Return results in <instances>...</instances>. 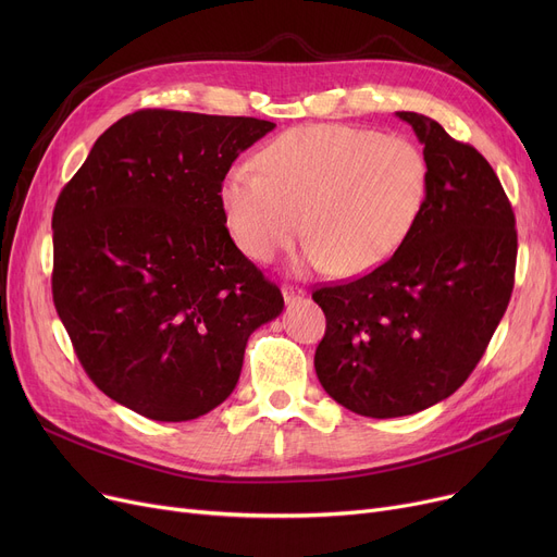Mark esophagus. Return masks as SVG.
I'll list each match as a JSON object with an SVG mask.
<instances>
[{
	"instance_id": "esophagus-1",
	"label": "esophagus",
	"mask_w": 557,
	"mask_h": 557,
	"mask_svg": "<svg viewBox=\"0 0 557 557\" xmlns=\"http://www.w3.org/2000/svg\"><path fill=\"white\" fill-rule=\"evenodd\" d=\"M282 296H284V302H286V305H296V302L302 300L307 294H305L302 288H298V286L284 284V286H282Z\"/></svg>"
}]
</instances>
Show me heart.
I'll return each mask as SVG.
<instances>
[{"label":"heart","mask_w":557,"mask_h":557,"mask_svg":"<svg viewBox=\"0 0 557 557\" xmlns=\"http://www.w3.org/2000/svg\"><path fill=\"white\" fill-rule=\"evenodd\" d=\"M257 164L223 175L219 196L234 244L269 263L300 237L305 216V261L347 277L379 269L406 244L431 181L418 141L343 124L290 128Z\"/></svg>","instance_id":"1"}]
</instances>
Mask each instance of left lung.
<instances>
[{"label": "left lung", "mask_w": 557, "mask_h": 557, "mask_svg": "<svg viewBox=\"0 0 557 557\" xmlns=\"http://www.w3.org/2000/svg\"><path fill=\"white\" fill-rule=\"evenodd\" d=\"M397 116L424 144V212L382 267L313 290L327 318L318 382L379 420L424 411L465 384L508 309L517 261L515 214L490 162L431 116Z\"/></svg>", "instance_id": "obj_1"}]
</instances>
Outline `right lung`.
<instances>
[{"instance_id":"1","label":"right lung","mask_w":557,"mask_h":557,"mask_svg":"<svg viewBox=\"0 0 557 557\" xmlns=\"http://www.w3.org/2000/svg\"><path fill=\"white\" fill-rule=\"evenodd\" d=\"M273 128L137 110L55 200V311L97 388L144 418L210 413L237 386L250 334L284 309L234 246L219 196L232 162Z\"/></svg>"}]
</instances>
